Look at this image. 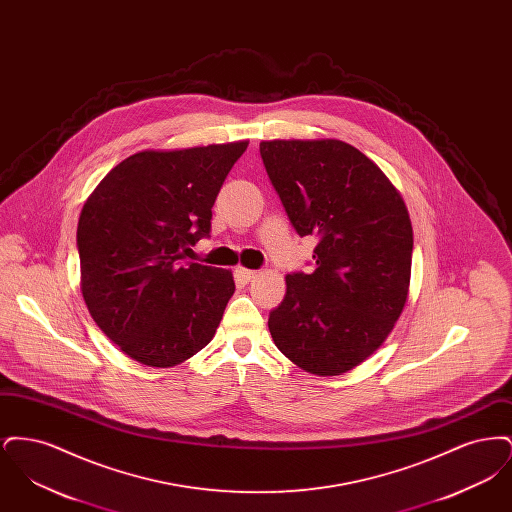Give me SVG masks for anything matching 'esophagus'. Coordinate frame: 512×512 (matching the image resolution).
I'll list each match as a JSON object with an SVG mask.
<instances>
[{"instance_id":"esophagus-1","label":"esophagus","mask_w":512,"mask_h":512,"mask_svg":"<svg viewBox=\"0 0 512 512\" xmlns=\"http://www.w3.org/2000/svg\"><path fill=\"white\" fill-rule=\"evenodd\" d=\"M236 274H238V278H240L242 282H245V284H247V282H251V280L257 276V272H255V270H249V268L244 267L236 268Z\"/></svg>"}]
</instances>
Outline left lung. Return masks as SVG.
<instances>
[{
	"label": "left lung",
	"mask_w": 512,
	"mask_h": 512,
	"mask_svg": "<svg viewBox=\"0 0 512 512\" xmlns=\"http://www.w3.org/2000/svg\"><path fill=\"white\" fill-rule=\"evenodd\" d=\"M261 157L299 236H317L311 274H288L268 317L276 347L305 372L340 376L390 336L411 284L413 226L397 188L341 140H268Z\"/></svg>",
	"instance_id": "obj_1"
}]
</instances>
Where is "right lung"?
Masks as SVG:
<instances>
[{
	"label": "right lung",
	"mask_w": 512,
	"mask_h": 512,
	"mask_svg": "<svg viewBox=\"0 0 512 512\" xmlns=\"http://www.w3.org/2000/svg\"><path fill=\"white\" fill-rule=\"evenodd\" d=\"M247 144L138 151L86 199L76 228L80 290L99 330L130 359L169 368L213 340L234 276L182 259L211 232L220 186Z\"/></svg>",
	"instance_id": "obj_1"
}]
</instances>
